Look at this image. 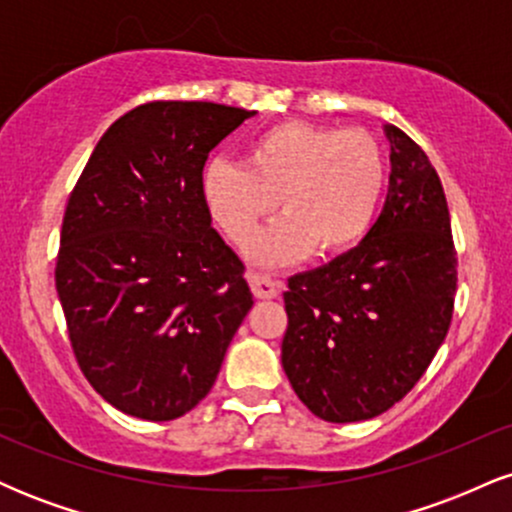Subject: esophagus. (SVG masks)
Here are the masks:
<instances>
[{"label": "esophagus", "mask_w": 512, "mask_h": 512, "mask_svg": "<svg viewBox=\"0 0 512 512\" xmlns=\"http://www.w3.org/2000/svg\"><path fill=\"white\" fill-rule=\"evenodd\" d=\"M248 281H250L252 293H255L257 298H264V301H269V298H276V293H279V284H276L272 276H267V274L250 272Z\"/></svg>", "instance_id": "obj_1"}]
</instances>
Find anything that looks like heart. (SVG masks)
<instances>
[{"mask_svg":"<svg viewBox=\"0 0 512 512\" xmlns=\"http://www.w3.org/2000/svg\"><path fill=\"white\" fill-rule=\"evenodd\" d=\"M385 185V154L368 132L286 120L252 137L245 166L211 161L202 199L233 243H245L281 199L286 214L248 245L250 260L281 264L313 245L325 257L354 250L378 219Z\"/></svg>","mask_w":512,"mask_h":512,"instance_id":"heart-1","label":"heart"}]
</instances>
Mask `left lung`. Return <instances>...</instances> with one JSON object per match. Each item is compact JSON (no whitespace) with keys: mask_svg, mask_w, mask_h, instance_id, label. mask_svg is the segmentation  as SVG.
I'll return each mask as SVG.
<instances>
[{"mask_svg":"<svg viewBox=\"0 0 512 512\" xmlns=\"http://www.w3.org/2000/svg\"><path fill=\"white\" fill-rule=\"evenodd\" d=\"M390 187L354 250L293 274L281 366L298 399L332 424L368 421L419 383L443 344L457 257L443 185L402 129L385 125Z\"/></svg>","mask_w":512,"mask_h":512,"instance_id":"obj_1","label":"left lung"}]
</instances>
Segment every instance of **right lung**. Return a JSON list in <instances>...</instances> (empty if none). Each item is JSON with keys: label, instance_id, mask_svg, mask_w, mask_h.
<instances>
[{"label": "right lung", "instance_id": "1", "mask_svg": "<svg viewBox=\"0 0 512 512\" xmlns=\"http://www.w3.org/2000/svg\"><path fill=\"white\" fill-rule=\"evenodd\" d=\"M255 110L154 101L115 120L76 182L55 284L79 368L105 402L173 421L209 395L252 308L202 199L209 151Z\"/></svg>", "mask_w": 512, "mask_h": 512}]
</instances>
